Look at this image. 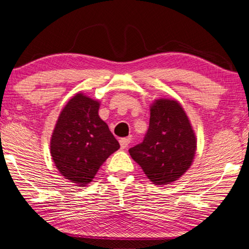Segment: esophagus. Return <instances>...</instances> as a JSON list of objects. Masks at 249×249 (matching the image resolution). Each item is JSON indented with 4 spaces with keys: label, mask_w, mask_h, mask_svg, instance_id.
Listing matches in <instances>:
<instances>
[{
    "label": "esophagus",
    "mask_w": 249,
    "mask_h": 249,
    "mask_svg": "<svg viewBox=\"0 0 249 249\" xmlns=\"http://www.w3.org/2000/svg\"><path fill=\"white\" fill-rule=\"evenodd\" d=\"M130 142V140L128 138H122L120 139V144L122 149H126L128 147V144Z\"/></svg>",
    "instance_id": "1"
}]
</instances>
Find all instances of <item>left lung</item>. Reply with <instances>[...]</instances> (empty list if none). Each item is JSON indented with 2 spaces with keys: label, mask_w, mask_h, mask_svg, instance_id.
Wrapping results in <instances>:
<instances>
[{
  "label": "left lung",
  "mask_w": 249,
  "mask_h": 249,
  "mask_svg": "<svg viewBox=\"0 0 249 249\" xmlns=\"http://www.w3.org/2000/svg\"><path fill=\"white\" fill-rule=\"evenodd\" d=\"M196 136L186 111L176 99L160 98L150 106V124L140 144L129 149L150 181L166 186L191 167Z\"/></svg>",
  "instance_id": "left-lung-1"
}]
</instances>
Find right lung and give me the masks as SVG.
I'll return each mask as SVG.
<instances>
[{
    "instance_id": "obj_1",
    "label": "right lung",
    "mask_w": 249,
    "mask_h": 249,
    "mask_svg": "<svg viewBox=\"0 0 249 249\" xmlns=\"http://www.w3.org/2000/svg\"><path fill=\"white\" fill-rule=\"evenodd\" d=\"M100 101L77 92L63 107L51 138V155L61 176L87 186L120 143L99 116Z\"/></svg>"
}]
</instances>
